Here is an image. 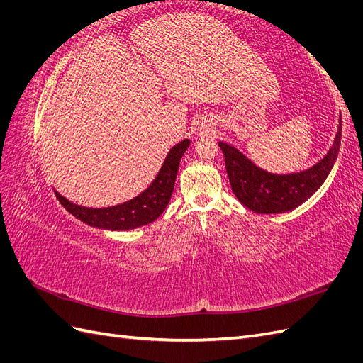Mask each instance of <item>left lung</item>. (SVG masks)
Returning a JSON list of instances; mask_svg holds the SVG:
<instances>
[{"mask_svg":"<svg viewBox=\"0 0 363 363\" xmlns=\"http://www.w3.org/2000/svg\"><path fill=\"white\" fill-rule=\"evenodd\" d=\"M340 123L333 147L323 160L303 172L277 175L257 168L242 152L219 142L236 199L256 213H283L298 207L320 189L330 174L340 145Z\"/></svg>","mask_w":363,"mask_h":363,"instance_id":"obj_1","label":"left lung"}]
</instances>
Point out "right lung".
Listing matches in <instances>:
<instances>
[{
    "instance_id": "1",
    "label": "right lung",
    "mask_w": 363,
    "mask_h": 363,
    "mask_svg": "<svg viewBox=\"0 0 363 363\" xmlns=\"http://www.w3.org/2000/svg\"><path fill=\"white\" fill-rule=\"evenodd\" d=\"M191 144L189 139H184L175 145L169 152L157 177L150 184V188L139 194L136 199L124 204L112 206L106 208H91L72 204L67 199H63L56 192L60 204L67 208L69 213L80 221L106 230H130L140 225L151 224L163 213L167 208L171 195L174 191L175 179L180 160Z\"/></svg>"
}]
</instances>
